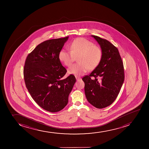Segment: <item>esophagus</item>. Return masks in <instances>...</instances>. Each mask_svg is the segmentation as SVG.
I'll return each mask as SVG.
<instances>
[{"instance_id": "obj_1", "label": "esophagus", "mask_w": 149, "mask_h": 149, "mask_svg": "<svg viewBox=\"0 0 149 149\" xmlns=\"http://www.w3.org/2000/svg\"><path fill=\"white\" fill-rule=\"evenodd\" d=\"M75 78H76V79L77 80V81H79V80H80L81 79V77H78L77 76H75Z\"/></svg>"}]
</instances>
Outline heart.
<instances>
[{
	"label": "heart",
	"mask_w": 149,
	"mask_h": 149,
	"mask_svg": "<svg viewBox=\"0 0 149 149\" xmlns=\"http://www.w3.org/2000/svg\"><path fill=\"white\" fill-rule=\"evenodd\" d=\"M70 51L62 49L58 53L61 62L70 67L77 58L79 63H75L68 69V73L79 76L88 70H93L99 65L102 57L101 48L86 38L75 39L70 43Z\"/></svg>",
	"instance_id": "heart-1"
}]
</instances>
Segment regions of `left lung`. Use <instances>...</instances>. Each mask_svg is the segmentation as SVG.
I'll return each mask as SVG.
<instances>
[{
  "label": "left lung",
  "mask_w": 149,
  "mask_h": 149,
  "mask_svg": "<svg viewBox=\"0 0 149 149\" xmlns=\"http://www.w3.org/2000/svg\"><path fill=\"white\" fill-rule=\"evenodd\" d=\"M91 36L100 45L102 57L99 65L82 79L87 100L96 108L101 109L110 105L117 97L124 81V70L118 49L107 40Z\"/></svg>",
  "instance_id": "left-lung-1"
}]
</instances>
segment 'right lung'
<instances>
[{"label":"right lung","mask_w":149,"mask_h":149,"mask_svg":"<svg viewBox=\"0 0 149 149\" xmlns=\"http://www.w3.org/2000/svg\"><path fill=\"white\" fill-rule=\"evenodd\" d=\"M68 37L49 40L38 45L28 55L24 67L26 86L41 108L51 112L63 109L76 81L73 74L62 79L67 70L58 58Z\"/></svg>","instance_id":"obj_1"}]
</instances>
